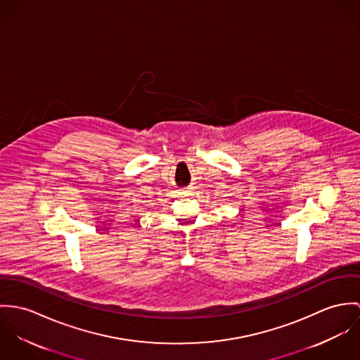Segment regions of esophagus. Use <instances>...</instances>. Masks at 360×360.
Returning a JSON list of instances; mask_svg holds the SVG:
<instances>
[{"label": "esophagus", "instance_id": "1", "mask_svg": "<svg viewBox=\"0 0 360 360\" xmlns=\"http://www.w3.org/2000/svg\"><path fill=\"white\" fill-rule=\"evenodd\" d=\"M189 192H191V188H184V189H181L179 193H182V195H189Z\"/></svg>", "mask_w": 360, "mask_h": 360}]
</instances>
